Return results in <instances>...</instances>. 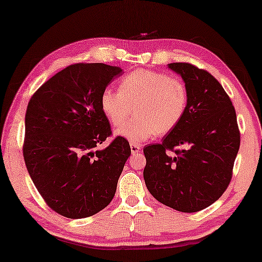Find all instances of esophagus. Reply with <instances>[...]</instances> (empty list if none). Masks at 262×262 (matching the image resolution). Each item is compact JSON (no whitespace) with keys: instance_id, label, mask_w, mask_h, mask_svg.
I'll return each instance as SVG.
<instances>
[{"instance_id":"obj_1","label":"esophagus","mask_w":262,"mask_h":262,"mask_svg":"<svg viewBox=\"0 0 262 262\" xmlns=\"http://www.w3.org/2000/svg\"><path fill=\"white\" fill-rule=\"evenodd\" d=\"M130 150L132 154H136L141 150V146L138 145V143H130Z\"/></svg>"}]
</instances>
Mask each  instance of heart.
<instances>
[{
  "label": "heart",
  "mask_w": 262,
  "mask_h": 262,
  "mask_svg": "<svg viewBox=\"0 0 262 262\" xmlns=\"http://www.w3.org/2000/svg\"><path fill=\"white\" fill-rule=\"evenodd\" d=\"M187 101V90L182 80L140 69L120 80L119 90L105 88L99 97V106L110 124L119 127L129 117L130 105H134L137 117L117 128L115 135L139 143L174 129L185 115Z\"/></svg>",
  "instance_id": "b5f03b06"
}]
</instances>
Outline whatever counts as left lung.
I'll return each instance as SVG.
<instances>
[{"label":"left lung","mask_w":262,"mask_h":262,"mask_svg":"<svg viewBox=\"0 0 262 262\" xmlns=\"http://www.w3.org/2000/svg\"><path fill=\"white\" fill-rule=\"evenodd\" d=\"M167 66L183 78L189 101L183 120L163 142L143 148V179L160 203L182 212H197L219 200L230 183L240 148L236 113L229 96L208 71L189 62ZM176 146L180 149L174 151Z\"/></svg>","instance_id":"obj_1"}]
</instances>
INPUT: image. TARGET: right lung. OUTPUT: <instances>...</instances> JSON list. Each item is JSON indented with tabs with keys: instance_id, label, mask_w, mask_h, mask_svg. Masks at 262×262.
I'll list each match as a JSON object with an SVG mask.
<instances>
[{
	"instance_id": "right-lung-1",
	"label": "right lung",
	"mask_w": 262,
	"mask_h": 262,
	"mask_svg": "<svg viewBox=\"0 0 262 262\" xmlns=\"http://www.w3.org/2000/svg\"><path fill=\"white\" fill-rule=\"evenodd\" d=\"M123 70L101 62L61 70L36 90L25 117L24 159L47 205L69 219L93 216L115 196L130 146L112 134L99 106L102 91Z\"/></svg>"
}]
</instances>
